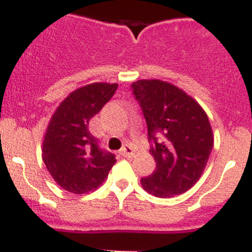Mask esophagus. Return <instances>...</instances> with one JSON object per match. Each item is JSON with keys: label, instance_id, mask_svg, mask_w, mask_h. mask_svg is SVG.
I'll use <instances>...</instances> for the list:
<instances>
[{"label": "esophagus", "instance_id": "34e87169", "mask_svg": "<svg viewBox=\"0 0 252 252\" xmlns=\"http://www.w3.org/2000/svg\"><path fill=\"white\" fill-rule=\"evenodd\" d=\"M120 154H121L122 157H125V158H131L133 155V149L131 148L130 145H125L124 148L120 150Z\"/></svg>", "mask_w": 252, "mask_h": 252}]
</instances>
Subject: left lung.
Listing matches in <instances>:
<instances>
[{
    "label": "left lung",
    "instance_id": "left-lung-1",
    "mask_svg": "<svg viewBox=\"0 0 252 252\" xmlns=\"http://www.w3.org/2000/svg\"><path fill=\"white\" fill-rule=\"evenodd\" d=\"M141 107L157 168L141 178L146 192L170 198L192 188L201 178L213 148L209 120L198 102L178 87L158 79L131 84Z\"/></svg>",
    "mask_w": 252,
    "mask_h": 252
}]
</instances>
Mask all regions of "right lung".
<instances>
[{"label":"right lung","instance_id":"obj_1","mask_svg":"<svg viewBox=\"0 0 252 252\" xmlns=\"http://www.w3.org/2000/svg\"><path fill=\"white\" fill-rule=\"evenodd\" d=\"M119 84L92 83L73 91L51 117L43 141V160L65 190L83 194L98 188L115 165V155L99 148L90 120L112 98Z\"/></svg>","mask_w":252,"mask_h":252}]
</instances>
